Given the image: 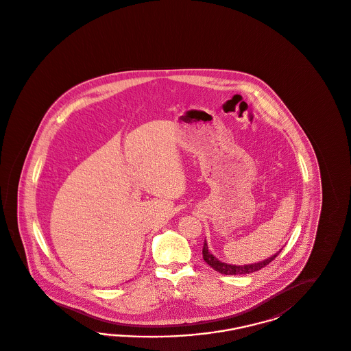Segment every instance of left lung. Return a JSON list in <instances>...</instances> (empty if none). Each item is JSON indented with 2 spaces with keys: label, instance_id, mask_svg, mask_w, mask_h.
I'll return each instance as SVG.
<instances>
[{
  "label": "left lung",
  "instance_id": "obj_1",
  "mask_svg": "<svg viewBox=\"0 0 351 351\" xmlns=\"http://www.w3.org/2000/svg\"><path fill=\"white\" fill-rule=\"evenodd\" d=\"M281 250H278V253L272 256H269L266 261L263 262H259V263H253V265H243V266H236V265H228V263H224L221 261H219L217 256L211 254L208 252V246H207V242H204V249H202V254H204V261L210 267H213L215 271H218L223 275H246V274H253L255 271H259L262 269L263 267H266L267 265H269Z\"/></svg>",
  "mask_w": 351,
  "mask_h": 351
}]
</instances>
